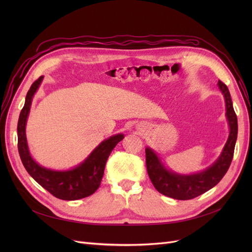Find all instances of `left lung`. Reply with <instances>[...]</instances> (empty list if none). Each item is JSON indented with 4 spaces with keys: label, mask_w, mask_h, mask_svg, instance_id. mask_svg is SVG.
I'll return each mask as SVG.
<instances>
[{
    "label": "left lung",
    "mask_w": 252,
    "mask_h": 252,
    "mask_svg": "<svg viewBox=\"0 0 252 252\" xmlns=\"http://www.w3.org/2000/svg\"><path fill=\"white\" fill-rule=\"evenodd\" d=\"M226 105V119L229 126V135L217 161L203 171L181 174L168 169L161 158L149 147H146V166L152 184L158 192L175 200H191L215 187L223 179L231 164L236 138L238 118L233 109L230 93L223 82H218Z\"/></svg>",
    "instance_id": "left-lung-1"
}]
</instances>
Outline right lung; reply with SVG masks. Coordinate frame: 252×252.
Segmentation results:
<instances>
[{"label": "right lung", "instance_id": "obj_1", "mask_svg": "<svg viewBox=\"0 0 252 252\" xmlns=\"http://www.w3.org/2000/svg\"><path fill=\"white\" fill-rule=\"evenodd\" d=\"M44 77L37 79L28 90L24 107L18 122V149L21 161L27 172L35 182L58 199L65 201L80 200L89 196L100 187L107 158L117 144L124 139L123 133L114 134L104 140L78 166L69 170L45 168L32 158L26 139V123L34 94L39 89Z\"/></svg>", "mask_w": 252, "mask_h": 252}]
</instances>
